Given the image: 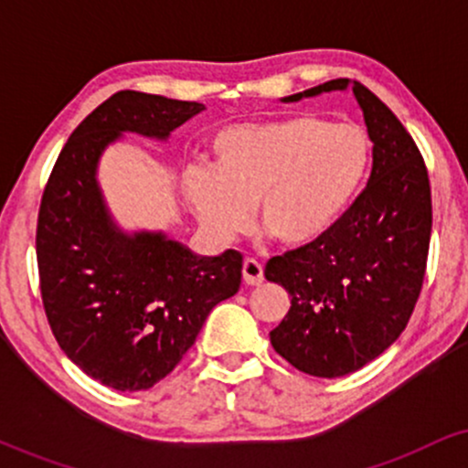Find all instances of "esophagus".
<instances>
[{"label":"esophagus","mask_w":468,"mask_h":468,"mask_svg":"<svg viewBox=\"0 0 468 468\" xmlns=\"http://www.w3.org/2000/svg\"><path fill=\"white\" fill-rule=\"evenodd\" d=\"M241 277H244V283H249V286H260L264 282V268H261L260 261L244 260V264H241Z\"/></svg>","instance_id":"1"}]
</instances>
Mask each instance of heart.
I'll list each match as a JSON object with an SVG mask.
<instances>
[{
	"label": "heart",
	"instance_id": "heart-1",
	"mask_svg": "<svg viewBox=\"0 0 468 468\" xmlns=\"http://www.w3.org/2000/svg\"><path fill=\"white\" fill-rule=\"evenodd\" d=\"M369 138L358 125L313 114L219 130L208 169L182 178L186 204L211 238L233 239L260 229L286 249L319 244L341 222L367 176Z\"/></svg>",
	"mask_w": 468,
	"mask_h": 468
}]
</instances>
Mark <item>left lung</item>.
<instances>
[{"instance_id":"obj_1","label":"left lung","mask_w":468,"mask_h":468,"mask_svg":"<svg viewBox=\"0 0 468 468\" xmlns=\"http://www.w3.org/2000/svg\"><path fill=\"white\" fill-rule=\"evenodd\" d=\"M347 90L374 143L367 186L319 244L272 257L264 272L290 294L288 314L271 332L272 347L319 378L356 372L400 336L420 294L431 238L422 155L378 96L358 80L335 79L282 103Z\"/></svg>"}]
</instances>
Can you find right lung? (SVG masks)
Instances as JSON below:
<instances>
[{"label":"right lung","mask_w":468,"mask_h":468,"mask_svg":"<svg viewBox=\"0 0 468 468\" xmlns=\"http://www.w3.org/2000/svg\"><path fill=\"white\" fill-rule=\"evenodd\" d=\"M202 103L122 90L72 132L41 197L37 261L48 324L74 365L118 391L163 380L241 283V255H196L165 230H125L99 185L122 133L165 143Z\"/></svg>","instance_id":"add662e5"}]
</instances>
